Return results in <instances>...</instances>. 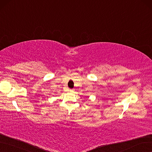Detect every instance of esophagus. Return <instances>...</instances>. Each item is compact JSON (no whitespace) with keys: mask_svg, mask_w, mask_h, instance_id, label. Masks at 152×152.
<instances>
[{"mask_svg":"<svg viewBox=\"0 0 152 152\" xmlns=\"http://www.w3.org/2000/svg\"><path fill=\"white\" fill-rule=\"evenodd\" d=\"M69 91H70V92H73V90H72V89H70V90H69Z\"/></svg>","mask_w":152,"mask_h":152,"instance_id":"obj_1","label":"esophagus"}]
</instances>
